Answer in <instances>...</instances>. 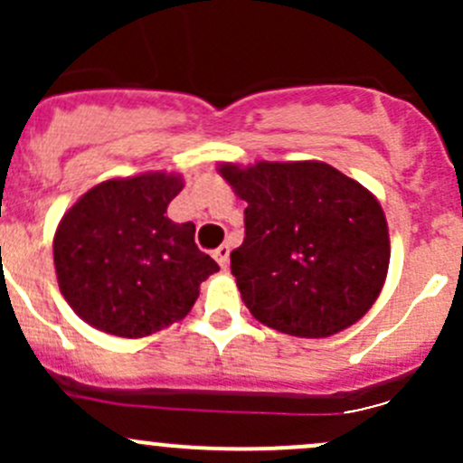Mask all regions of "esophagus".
Segmentation results:
<instances>
[{"label":"esophagus","instance_id":"1","mask_svg":"<svg viewBox=\"0 0 463 463\" xmlns=\"http://www.w3.org/2000/svg\"><path fill=\"white\" fill-rule=\"evenodd\" d=\"M213 255H214V260L219 261V266H222V269H226V266H228V255H231V246L222 244L217 250H214Z\"/></svg>","mask_w":463,"mask_h":463}]
</instances>
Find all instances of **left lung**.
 <instances>
[{"label":"left lung","instance_id":"obj_1","mask_svg":"<svg viewBox=\"0 0 463 463\" xmlns=\"http://www.w3.org/2000/svg\"><path fill=\"white\" fill-rule=\"evenodd\" d=\"M217 172L246 202L231 270L255 320L329 338L372 309L390 269V231L365 185L322 161L219 163Z\"/></svg>","mask_w":463,"mask_h":463}]
</instances>
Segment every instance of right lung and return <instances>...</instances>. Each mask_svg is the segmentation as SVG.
<instances>
[{"mask_svg":"<svg viewBox=\"0 0 463 463\" xmlns=\"http://www.w3.org/2000/svg\"><path fill=\"white\" fill-rule=\"evenodd\" d=\"M184 185L179 172L114 176L62 214L53 266L78 318L118 338H145L190 314L219 266L194 244V223L165 214Z\"/></svg>","mask_w":463,"mask_h":463,"instance_id":"obj_1","label":"right lung"}]
</instances>
